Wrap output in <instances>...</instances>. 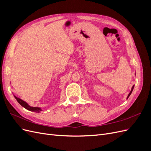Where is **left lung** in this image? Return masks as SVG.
<instances>
[{
	"mask_svg": "<svg viewBox=\"0 0 151 151\" xmlns=\"http://www.w3.org/2000/svg\"><path fill=\"white\" fill-rule=\"evenodd\" d=\"M134 86H133V87H132V90H131V91H130V93L129 94V95H128V97H127V99L128 98H129V97L130 96V94H131V93H132V91H133V89H134Z\"/></svg>",
	"mask_w": 151,
	"mask_h": 151,
	"instance_id": "1",
	"label": "left lung"
}]
</instances>
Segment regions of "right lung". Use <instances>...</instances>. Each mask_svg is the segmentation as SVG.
I'll use <instances>...</instances> for the list:
<instances>
[{
    "label": "right lung",
    "mask_w": 151,
    "mask_h": 151,
    "mask_svg": "<svg viewBox=\"0 0 151 151\" xmlns=\"http://www.w3.org/2000/svg\"><path fill=\"white\" fill-rule=\"evenodd\" d=\"M14 98L16 99L17 102L19 103L22 107H24L26 109H28V110H29V111H34V112H36V113H39V112H40V111H42V109H41L40 108L31 107V106H29V105L27 104L26 102H24V101H22V99L17 98L16 96H14Z\"/></svg>",
    "instance_id": "1"
}]
</instances>
